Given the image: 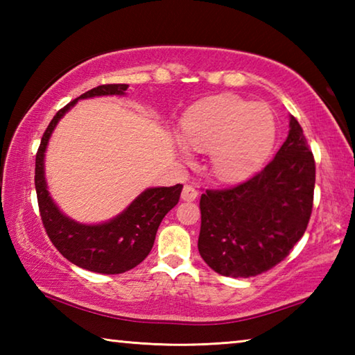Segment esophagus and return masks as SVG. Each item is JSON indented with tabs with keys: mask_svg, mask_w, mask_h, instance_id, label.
I'll return each instance as SVG.
<instances>
[{
	"mask_svg": "<svg viewBox=\"0 0 355 355\" xmlns=\"http://www.w3.org/2000/svg\"><path fill=\"white\" fill-rule=\"evenodd\" d=\"M197 196H199V192H197V189L194 188V186H191V184H184L183 186V191H182V199L183 200H188V202L196 200Z\"/></svg>",
	"mask_w": 355,
	"mask_h": 355,
	"instance_id": "1",
	"label": "esophagus"
}]
</instances>
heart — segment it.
I'll return each instance as SVG.
<instances>
[{
	"label": "heart",
	"mask_w": 355,
	"mask_h": 355,
	"mask_svg": "<svg viewBox=\"0 0 355 355\" xmlns=\"http://www.w3.org/2000/svg\"><path fill=\"white\" fill-rule=\"evenodd\" d=\"M180 150L189 156V144L209 152L208 164L220 182H239L254 173L271 152L275 122L266 105L249 103L236 95L200 101L184 114Z\"/></svg>",
	"instance_id": "b5f03b06"
}]
</instances>
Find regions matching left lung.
I'll use <instances>...</instances> for the list:
<instances>
[{"mask_svg":"<svg viewBox=\"0 0 355 355\" xmlns=\"http://www.w3.org/2000/svg\"><path fill=\"white\" fill-rule=\"evenodd\" d=\"M315 172L313 153L291 116L286 141L260 172L202 194L197 245L208 266L227 277H254L284 261L307 230Z\"/></svg>","mask_w":355,"mask_h":355,"instance_id":"obj_1","label":"left lung"}]
</instances>
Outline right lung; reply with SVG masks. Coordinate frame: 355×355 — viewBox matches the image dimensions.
Segmentation results:
<instances>
[{
  "instance_id": "obj_1",
  "label": "right lung",
  "mask_w": 355,
  "mask_h": 355,
  "mask_svg": "<svg viewBox=\"0 0 355 355\" xmlns=\"http://www.w3.org/2000/svg\"><path fill=\"white\" fill-rule=\"evenodd\" d=\"M128 84H101L70 101L48 125L35 155V192L42 224L53 245L76 266L100 274H122L144 261L153 248L164 216L177 205L183 184L144 191L122 214L98 225H84L69 219L53 203L44 177L46 144L65 112L80 98L97 95H123Z\"/></svg>"
}]
</instances>
